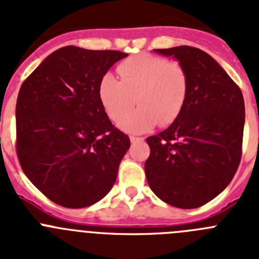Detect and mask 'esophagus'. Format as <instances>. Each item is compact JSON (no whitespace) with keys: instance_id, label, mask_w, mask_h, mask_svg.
Here are the masks:
<instances>
[{"instance_id":"obj_1","label":"esophagus","mask_w":259,"mask_h":259,"mask_svg":"<svg viewBox=\"0 0 259 259\" xmlns=\"http://www.w3.org/2000/svg\"><path fill=\"white\" fill-rule=\"evenodd\" d=\"M143 137H135V136H130V141L131 143H136V141H143Z\"/></svg>"}]
</instances>
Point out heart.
<instances>
[{
  "label": "heart",
  "mask_w": 259,
  "mask_h": 259,
  "mask_svg": "<svg viewBox=\"0 0 259 259\" xmlns=\"http://www.w3.org/2000/svg\"><path fill=\"white\" fill-rule=\"evenodd\" d=\"M118 74L120 80L111 74L102 76L98 98L110 119L123 116L118 123L123 131L141 134L158 123L168 125L184 109L189 81L187 71L178 62L139 54L122 62ZM136 101L141 106L127 114Z\"/></svg>",
  "instance_id": "b5f03b06"
}]
</instances>
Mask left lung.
Here are the masks:
<instances>
[{"label":"left lung","instance_id":"8db88e82","mask_svg":"<svg viewBox=\"0 0 259 259\" xmlns=\"http://www.w3.org/2000/svg\"><path fill=\"white\" fill-rule=\"evenodd\" d=\"M187 71L188 96L172 124L146 139L145 175L163 202L196 209L232 180L241 159L245 105L239 87L218 62L193 47L154 49Z\"/></svg>","mask_w":259,"mask_h":259}]
</instances>
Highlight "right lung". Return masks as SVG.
<instances>
[{
  "label": "right lung",
  "mask_w": 259,
  "mask_h": 259,
  "mask_svg": "<svg viewBox=\"0 0 259 259\" xmlns=\"http://www.w3.org/2000/svg\"><path fill=\"white\" fill-rule=\"evenodd\" d=\"M127 56L63 47L20 87L15 109L20 166L32 184L61 206H91L115 183L131 143L107 118L98 85Z\"/></svg>",
  "instance_id": "right-lung-1"
}]
</instances>
